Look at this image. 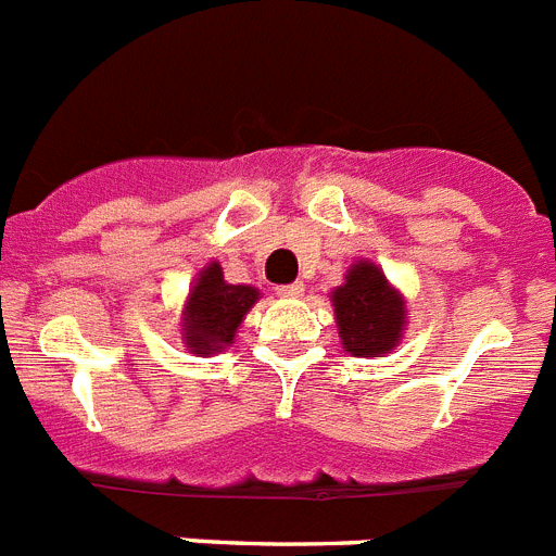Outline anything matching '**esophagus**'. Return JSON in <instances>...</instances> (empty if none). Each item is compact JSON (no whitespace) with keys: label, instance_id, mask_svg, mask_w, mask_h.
Instances as JSON below:
<instances>
[{"label":"esophagus","instance_id":"34e87169","mask_svg":"<svg viewBox=\"0 0 556 556\" xmlns=\"http://www.w3.org/2000/svg\"><path fill=\"white\" fill-rule=\"evenodd\" d=\"M275 292L281 294V298H301L303 292H306V283L303 281H294V283H283V287H278Z\"/></svg>","mask_w":556,"mask_h":556}]
</instances>
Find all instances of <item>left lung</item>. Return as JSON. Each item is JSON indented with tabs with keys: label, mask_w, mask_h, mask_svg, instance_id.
Returning <instances> with one entry per match:
<instances>
[{
	"label": "left lung",
	"mask_w": 556,
	"mask_h": 556,
	"mask_svg": "<svg viewBox=\"0 0 556 556\" xmlns=\"http://www.w3.org/2000/svg\"><path fill=\"white\" fill-rule=\"evenodd\" d=\"M331 301L345 351L353 356H376L395 348L406 320L404 301L381 269L367 262L353 264Z\"/></svg>",
	"instance_id": "1"
}]
</instances>
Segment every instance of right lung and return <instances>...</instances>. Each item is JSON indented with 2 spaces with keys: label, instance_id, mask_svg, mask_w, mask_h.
Instances as JSON below:
<instances>
[{
  "label": "right lung",
  "instance_id": "right-lung-1",
  "mask_svg": "<svg viewBox=\"0 0 556 556\" xmlns=\"http://www.w3.org/2000/svg\"><path fill=\"white\" fill-rule=\"evenodd\" d=\"M255 301H258V289L225 283L223 267L217 262L205 267L186 306V345L203 356L223 351L225 345H230L236 328Z\"/></svg>",
  "mask_w": 556,
  "mask_h": 556
}]
</instances>
